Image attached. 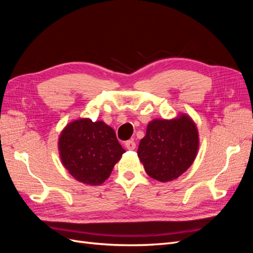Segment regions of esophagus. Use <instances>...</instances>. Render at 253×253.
I'll list each match as a JSON object with an SVG mask.
<instances>
[{"label": "esophagus", "instance_id": "34e87169", "mask_svg": "<svg viewBox=\"0 0 253 253\" xmlns=\"http://www.w3.org/2000/svg\"><path fill=\"white\" fill-rule=\"evenodd\" d=\"M125 145L127 150H134L136 148V143L134 142V140H127Z\"/></svg>", "mask_w": 253, "mask_h": 253}]
</instances>
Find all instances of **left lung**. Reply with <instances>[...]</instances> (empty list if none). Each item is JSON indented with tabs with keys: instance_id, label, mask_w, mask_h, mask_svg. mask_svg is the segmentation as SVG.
<instances>
[{
	"instance_id": "1",
	"label": "left lung",
	"mask_w": 253,
	"mask_h": 253,
	"mask_svg": "<svg viewBox=\"0 0 253 253\" xmlns=\"http://www.w3.org/2000/svg\"><path fill=\"white\" fill-rule=\"evenodd\" d=\"M200 137L193 119L185 113L172 119H153L140 140L137 155L150 177L171 181L185 173L196 158Z\"/></svg>"
}]
</instances>
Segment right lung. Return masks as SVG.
I'll return each instance as SVG.
<instances>
[{"instance_id": "add662e5", "label": "right lung", "mask_w": 253, "mask_h": 253, "mask_svg": "<svg viewBox=\"0 0 253 253\" xmlns=\"http://www.w3.org/2000/svg\"><path fill=\"white\" fill-rule=\"evenodd\" d=\"M61 163L75 179L99 186L110 177L126 150L102 120L80 118L67 124L58 139Z\"/></svg>"}]
</instances>
